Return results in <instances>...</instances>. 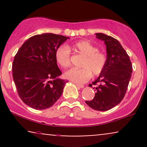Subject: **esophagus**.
I'll return each instance as SVG.
<instances>
[{"mask_svg":"<svg viewBox=\"0 0 147 147\" xmlns=\"http://www.w3.org/2000/svg\"><path fill=\"white\" fill-rule=\"evenodd\" d=\"M76 85H77V86L79 88H84V86L82 85V84H76Z\"/></svg>","mask_w":147,"mask_h":147,"instance_id":"obj_1","label":"esophagus"}]
</instances>
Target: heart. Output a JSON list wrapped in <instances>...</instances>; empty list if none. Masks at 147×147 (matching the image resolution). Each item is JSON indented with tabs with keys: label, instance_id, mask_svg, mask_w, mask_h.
<instances>
[{
	"label": "heart",
	"instance_id": "b5f03b06",
	"mask_svg": "<svg viewBox=\"0 0 147 147\" xmlns=\"http://www.w3.org/2000/svg\"><path fill=\"white\" fill-rule=\"evenodd\" d=\"M72 49L85 58L81 65L82 68H72L65 72L67 79L81 84L89 80L92 75L97 77L102 73L107 63V56L104 52L99 51V48L88 41L77 42L72 45ZM55 58L62 68L70 66V51L65 45L57 49Z\"/></svg>",
	"mask_w": 147,
	"mask_h": 147
}]
</instances>
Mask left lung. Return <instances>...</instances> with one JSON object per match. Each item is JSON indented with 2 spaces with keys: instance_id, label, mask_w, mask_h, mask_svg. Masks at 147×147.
<instances>
[{
  "instance_id": "obj_1",
  "label": "left lung",
  "mask_w": 147,
  "mask_h": 147,
  "mask_svg": "<svg viewBox=\"0 0 147 147\" xmlns=\"http://www.w3.org/2000/svg\"><path fill=\"white\" fill-rule=\"evenodd\" d=\"M96 36L106 45L107 63L98 78L89 84L90 87L95 86L96 92L95 97L86 103L94 110L106 111L119 104L124 97L133 68L129 56L117 39L102 33Z\"/></svg>"
}]
</instances>
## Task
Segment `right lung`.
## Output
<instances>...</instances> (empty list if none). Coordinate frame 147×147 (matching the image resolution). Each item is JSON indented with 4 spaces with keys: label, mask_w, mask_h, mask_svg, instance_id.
<instances>
[{
    "label": "right lung",
    "mask_w": 147,
    "mask_h": 147,
    "mask_svg": "<svg viewBox=\"0 0 147 147\" xmlns=\"http://www.w3.org/2000/svg\"><path fill=\"white\" fill-rule=\"evenodd\" d=\"M68 37L52 33L30 37L21 45L12 63V76L18 95L36 110L54 105L67 81L59 78L55 52Z\"/></svg>",
    "instance_id": "1"
}]
</instances>
